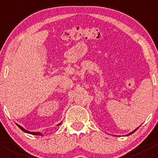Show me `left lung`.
I'll list each match as a JSON object with an SVG mask.
<instances>
[{"mask_svg": "<svg viewBox=\"0 0 158 158\" xmlns=\"http://www.w3.org/2000/svg\"><path fill=\"white\" fill-rule=\"evenodd\" d=\"M138 128H137V129H135V131H132V132H131V133L130 134H128V135H131V134H133L134 133V132H135V131H137V130H138Z\"/></svg>", "mask_w": 158, "mask_h": 158, "instance_id": "obj_1", "label": "left lung"}]
</instances>
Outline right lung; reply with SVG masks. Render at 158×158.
<instances>
[{"instance_id":"1","label":"right lung","mask_w":158,"mask_h":158,"mask_svg":"<svg viewBox=\"0 0 158 158\" xmlns=\"http://www.w3.org/2000/svg\"><path fill=\"white\" fill-rule=\"evenodd\" d=\"M61 125V123L59 124L58 125ZM17 126H18L19 128L21 129L22 131H24V132H26V133H29V134H31V135H41V134L39 133V132H32V131H27V130H26V129H24L23 128H22V127L20 126V125H17Z\"/></svg>"}]
</instances>
